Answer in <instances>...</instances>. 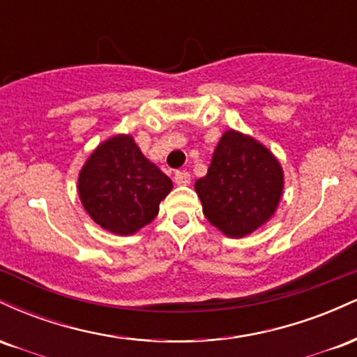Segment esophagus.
Returning <instances> with one entry per match:
<instances>
[{
    "label": "esophagus",
    "mask_w": 357,
    "mask_h": 357,
    "mask_svg": "<svg viewBox=\"0 0 357 357\" xmlns=\"http://www.w3.org/2000/svg\"><path fill=\"white\" fill-rule=\"evenodd\" d=\"M190 181H191V174L188 173V171H176L174 173L176 184H183V186H186V184H190Z\"/></svg>",
    "instance_id": "esophagus-1"
}]
</instances>
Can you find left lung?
<instances>
[{"instance_id":"obj_1","label":"left lung","mask_w":357,"mask_h":357,"mask_svg":"<svg viewBox=\"0 0 357 357\" xmlns=\"http://www.w3.org/2000/svg\"><path fill=\"white\" fill-rule=\"evenodd\" d=\"M208 221L230 238L253 233L272 218L284 191L280 162L238 130L220 139L208 173L195 183Z\"/></svg>"}]
</instances>
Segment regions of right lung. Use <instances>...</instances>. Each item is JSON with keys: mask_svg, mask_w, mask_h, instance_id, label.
<instances>
[{"mask_svg": "<svg viewBox=\"0 0 357 357\" xmlns=\"http://www.w3.org/2000/svg\"><path fill=\"white\" fill-rule=\"evenodd\" d=\"M171 190V179L126 134L102 142L79 174L85 211L116 235H132L151 223Z\"/></svg>", "mask_w": 357, "mask_h": 357, "instance_id": "right-lung-1", "label": "right lung"}]
</instances>
